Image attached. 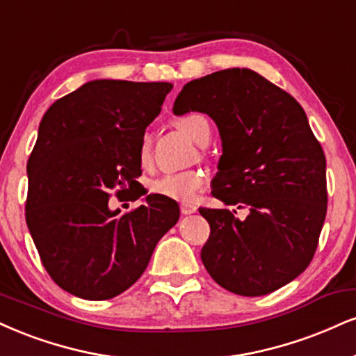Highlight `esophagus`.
<instances>
[{"instance_id": "1", "label": "esophagus", "mask_w": 356, "mask_h": 356, "mask_svg": "<svg viewBox=\"0 0 356 356\" xmlns=\"http://www.w3.org/2000/svg\"><path fill=\"white\" fill-rule=\"evenodd\" d=\"M181 212L184 213V216H189V213H195L197 212V207H195L194 204H191V202H184L181 205Z\"/></svg>"}]
</instances>
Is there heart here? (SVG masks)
I'll use <instances>...</instances> for the list:
<instances>
[{
	"mask_svg": "<svg viewBox=\"0 0 356 356\" xmlns=\"http://www.w3.org/2000/svg\"><path fill=\"white\" fill-rule=\"evenodd\" d=\"M179 127L197 144H204L211 139V124L202 114H187L177 121ZM139 161L143 165L151 162V140L144 137L139 147ZM205 184V175L199 170L170 172L151 182V192L174 200H192Z\"/></svg>",
	"mask_w": 356,
	"mask_h": 356,
	"instance_id": "1",
	"label": "heart"
}]
</instances>
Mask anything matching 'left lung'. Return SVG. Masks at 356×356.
Returning a JSON list of instances; mask_svg holds the SVG:
<instances>
[{"label":"left lung","instance_id":"1","mask_svg":"<svg viewBox=\"0 0 356 356\" xmlns=\"http://www.w3.org/2000/svg\"><path fill=\"white\" fill-rule=\"evenodd\" d=\"M174 114H207L222 156L212 195L245 205L241 220L227 209H199L211 225L200 252L220 286L243 297L275 292L314 259L327 216V161L297 101L259 72L230 67L187 83Z\"/></svg>","mask_w":356,"mask_h":356}]
</instances>
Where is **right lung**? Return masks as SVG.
I'll list each match as a JSON object with an SVG mask.
<instances>
[{
  "label": "right lung",
  "mask_w": 356,
  "mask_h": 356,
  "mask_svg": "<svg viewBox=\"0 0 356 356\" xmlns=\"http://www.w3.org/2000/svg\"><path fill=\"white\" fill-rule=\"evenodd\" d=\"M170 83L94 79L42 115L28 161L26 224L51 278L84 300H108L143 275L179 205L151 194L132 212L109 195L147 191L139 147L161 113Z\"/></svg>",
  "instance_id": "obj_1"
}]
</instances>
